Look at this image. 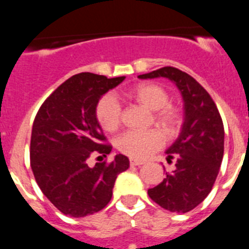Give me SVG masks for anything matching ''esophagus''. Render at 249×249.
<instances>
[{"label":"esophagus","instance_id":"esophagus-1","mask_svg":"<svg viewBox=\"0 0 249 249\" xmlns=\"http://www.w3.org/2000/svg\"><path fill=\"white\" fill-rule=\"evenodd\" d=\"M129 163H131V166H141V164H143L144 162L143 160H133V158H131V160H129Z\"/></svg>","mask_w":249,"mask_h":249}]
</instances>
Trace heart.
<instances>
[{"label": "heart", "mask_w": 249, "mask_h": 249, "mask_svg": "<svg viewBox=\"0 0 249 249\" xmlns=\"http://www.w3.org/2000/svg\"><path fill=\"white\" fill-rule=\"evenodd\" d=\"M123 100L133 101L152 112L153 122L168 136H172L179 127L181 113L168 105L169 96L164 89L152 82H142L120 92ZM121 105L116 97L106 94L96 106V118L105 131L113 132L121 124ZM164 138L157 129L124 132L116 141V147L123 155L133 160H144L163 146Z\"/></svg>", "instance_id": "b5f03b06"}]
</instances>
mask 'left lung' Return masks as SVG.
<instances>
[{
	"label": "left lung",
	"mask_w": 249,
	"mask_h": 249,
	"mask_svg": "<svg viewBox=\"0 0 249 249\" xmlns=\"http://www.w3.org/2000/svg\"><path fill=\"white\" fill-rule=\"evenodd\" d=\"M158 77L168 78L179 89L184 121L178 138L166 151L168 162L176 158V169L149 188L148 196L164 210L186 213L202 203L214 184L223 158V122L210 93L190 74L163 67L138 78Z\"/></svg>",
	"instance_id": "obj_1"
}]
</instances>
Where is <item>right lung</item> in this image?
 I'll return each instance as SVG.
<instances>
[{
    "instance_id": "right-lung-1",
    "label": "right lung",
    "mask_w": 249,
    "mask_h": 249,
    "mask_svg": "<svg viewBox=\"0 0 249 249\" xmlns=\"http://www.w3.org/2000/svg\"><path fill=\"white\" fill-rule=\"evenodd\" d=\"M126 77L83 72L72 76L38 109L31 136V168L48 201L70 217H86L103 210L112 198L116 178L129 167L126 156L89 167L92 155L112 151L96 118L103 94Z\"/></svg>"
}]
</instances>
